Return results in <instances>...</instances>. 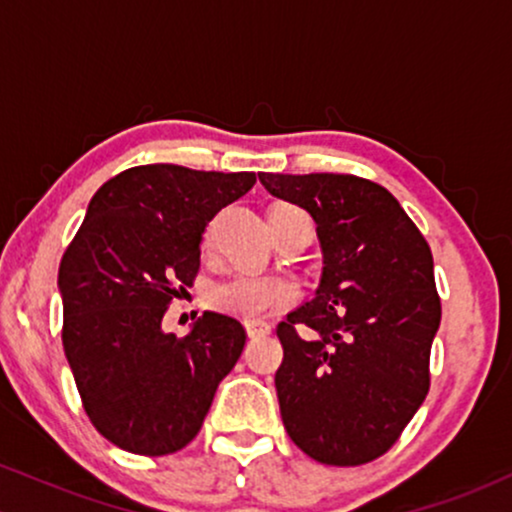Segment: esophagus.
I'll list each match as a JSON object with an SVG mask.
<instances>
[{"label": "esophagus", "instance_id": "obj_1", "mask_svg": "<svg viewBox=\"0 0 512 512\" xmlns=\"http://www.w3.org/2000/svg\"><path fill=\"white\" fill-rule=\"evenodd\" d=\"M245 330H248V337H267L269 332H272V325L269 322H262V320H250L245 322Z\"/></svg>", "mask_w": 512, "mask_h": 512}]
</instances>
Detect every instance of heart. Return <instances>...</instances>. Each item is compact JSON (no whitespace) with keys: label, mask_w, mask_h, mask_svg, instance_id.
<instances>
[{"label":"heart","mask_w":512,"mask_h":512,"mask_svg":"<svg viewBox=\"0 0 512 512\" xmlns=\"http://www.w3.org/2000/svg\"><path fill=\"white\" fill-rule=\"evenodd\" d=\"M269 216H296L301 219L310 231V219L301 209L281 204L274 207ZM298 289L296 284L281 276H231V279L221 281V284L211 286L209 303L211 308L221 310V313L240 317V320H260L276 313V310L286 308L296 301Z\"/></svg>","instance_id":"b5f03b06"}]
</instances>
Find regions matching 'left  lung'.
Instances as JSON below:
<instances>
[{"mask_svg": "<svg viewBox=\"0 0 512 512\" xmlns=\"http://www.w3.org/2000/svg\"><path fill=\"white\" fill-rule=\"evenodd\" d=\"M260 182L313 216L322 248L315 298L276 327L281 421L313 460L366 464L397 443L428 395L440 325L431 248L378 182L337 173H260Z\"/></svg>", "mask_w": 512, "mask_h": 512, "instance_id": "obj_1", "label": "left lung"}]
</instances>
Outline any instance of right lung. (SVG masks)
<instances>
[{"instance_id": "1", "label": "right lung", "mask_w": 512, "mask_h": 512, "mask_svg": "<svg viewBox=\"0 0 512 512\" xmlns=\"http://www.w3.org/2000/svg\"><path fill=\"white\" fill-rule=\"evenodd\" d=\"M255 182L154 163L122 170L88 202L57 276L62 344L88 419L117 448L151 457L185 448L236 366L245 346L236 317L207 310L178 339L163 315L195 281L207 223Z\"/></svg>"}]
</instances>
